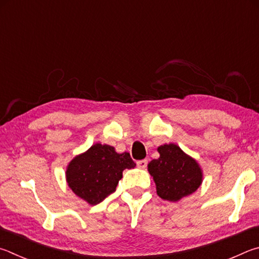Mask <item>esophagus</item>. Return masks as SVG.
I'll use <instances>...</instances> for the list:
<instances>
[{
  "instance_id": "esophagus-1",
  "label": "esophagus",
  "mask_w": 259,
  "mask_h": 259,
  "mask_svg": "<svg viewBox=\"0 0 259 259\" xmlns=\"http://www.w3.org/2000/svg\"><path fill=\"white\" fill-rule=\"evenodd\" d=\"M137 165H138V167L139 168H141V169H144L147 167V165H148V159H143V160H139L138 162H137Z\"/></svg>"
}]
</instances>
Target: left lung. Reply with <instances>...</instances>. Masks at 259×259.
I'll use <instances>...</instances> for the list:
<instances>
[{"instance_id":"obj_1","label":"left lung","mask_w":259,"mask_h":259,"mask_svg":"<svg viewBox=\"0 0 259 259\" xmlns=\"http://www.w3.org/2000/svg\"><path fill=\"white\" fill-rule=\"evenodd\" d=\"M157 151L160 156L149 162L148 171L155 181L158 196L175 202L196 192L203 178L198 161L174 143L162 144Z\"/></svg>"}]
</instances>
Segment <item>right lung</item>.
Masks as SVG:
<instances>
[{"label": "right lung", "instance_id": "add662e5", "mask_svg": "<svg viewBox=\"0 0 259 259\" xmlns=\"http://www.w3.org/2000/svg\"><path fill=\"white\" fill-rule=\"evenodd\" d=\"M135 167L128 152L118 153L108 144L95 143L68 164L66 181L77 197L97 205L112 193L124 169Z\"/></svg>", "mask_w": 259, "mask_h": 259}]
</instances>
